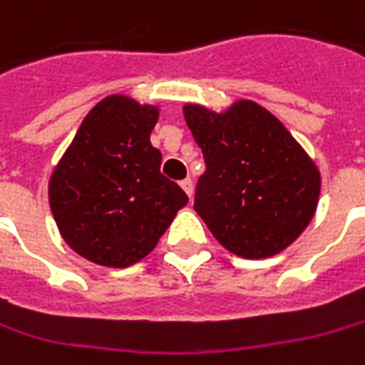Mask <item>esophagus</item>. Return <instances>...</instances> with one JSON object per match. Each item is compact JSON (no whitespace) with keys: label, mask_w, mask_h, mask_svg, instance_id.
I'll use <instances>...</instances> for the list:
<instances>
[{"label":"esophagus","mask_w":365,"mask_h":365,"mask_svg":"<svg viewBox=\"0 0 365 365\" xmlns=\"http://www.w3.org/2000/svg\"><path fill=\"white\" fill-rule=\"evenodd\" d=\"M180 187H182V191L187 192L189 197H192V180L191 178H185V180H180Z\"/></svg>","instance_id":"34e87169"}]
</instances>
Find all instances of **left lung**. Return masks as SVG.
<instances>
[{"label":"left lung","instance_id":"8db88e82","mask_svg":"<svg viewBox=\"0 0 365 365\" xmlns=\"http://www.w3.org/2000/svg\"><path fill=\"white\" fill-rule=\"evenodd\" d=\"M182 113L205 160L195 211L215 240L245 259L282 252L317 211V164L257 102H234L226 113L187 104Z\"/></svg>","mask_w":365,"mask_h":365}]
</instances>
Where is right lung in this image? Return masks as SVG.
<instances>
[{
	"label": "right lung",
	"instance_id": "1",
	"mask_svg": "<svg viewBox=\"0 0 365 365\" xmlns=\"http://www.w3.org/2000/svg\"><path fill=\"white\" fill-rule=\"evenodd\" d=\"M158 106L113 94L82 120L48 180V203L63 240L80 257L123 269L148 257L187 192L160 173L150 143Z\"/></svg>",
	"mask_w": 365,
	"mask_h": 365
}]
</instances>
